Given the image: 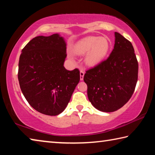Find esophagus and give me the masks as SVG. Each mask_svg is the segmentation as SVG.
I'll return each instance as SVG.
<instances>
[{
	"label": "esophagus",
	"mask_w": 155,
	"mask_h": 155,
	"mask_svg": "<svg viewBox=\"0 0 155 155\" xmlns=\"http://www.w3.org/2000/svg\"><path fill=\"white\" fill-rule=\"evenodd\" d=\"M84 75H85V72H84L83 70H80V79H81V81L83 80Z\"/></svg>",
	"instance_id": "34e87169"
}]
</instances>
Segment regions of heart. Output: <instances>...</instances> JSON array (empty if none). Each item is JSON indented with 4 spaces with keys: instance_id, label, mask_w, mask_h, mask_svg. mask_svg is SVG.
<instances>
[{
    "instance_id": "obj_1",
    "label": "heart",
    "mask_w": 155,
    "mask_h": 155,
    "mask_svg": "<svg viewBox=\"0 0 155 155\" xmlns=\"http://www.w3.org/2000/svg\"><path fill=\"white\" fill-rule=\"evenodd\" d=\"M110 41L104 37L88 36L78 40L71 48L73 54H85V61L87 66L94 67L103 61L110 49Z\"/></svg>"
}]
</instances>
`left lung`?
Returning a JSON list of instances; mask_svg holds the SVG:
<instances>
[{"label": "left lung", "instance_id": "obj_1", "mask_svg": "<svg viewBox=\"0 0 155 155\" xmlns=\"http://www.w3.org/2000/svg\"><path fill=\"white\" fill-rule=\"evenodd\" d=\"M138 77V62L129 41L115 32L114 49L108 59L84 75L89 101L96 109L114 112L129 101Z\"/></svg>", "mask_w": 155, "mask_h": 155}]
</instances>
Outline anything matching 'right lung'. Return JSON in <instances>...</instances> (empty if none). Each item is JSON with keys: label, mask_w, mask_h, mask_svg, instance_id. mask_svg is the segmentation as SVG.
Returning <instances> with one entry per match:
<instances>
[{"label": "right lung", "mask_w": 155, "mask_h": 155, "mask_svg": "<svg viewBox=\"0 0 155 155\" xmlns=\"http://www.w3.org/2000/svg\"><path fill=\"white\" fill-rule=\"evenodd\" d=\"M66 56V43L59 33L35 37L22 49L20 87L30 105L41 114L54 116L64 111L79 82V70L65 68Z\"/></svg>", "instance_id": "add662e5"}]
</instances>
